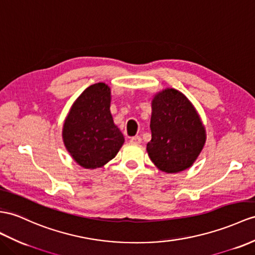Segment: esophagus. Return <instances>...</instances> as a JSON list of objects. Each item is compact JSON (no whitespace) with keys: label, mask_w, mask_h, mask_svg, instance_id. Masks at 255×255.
<instances>
[{"label":"esophagus","mask_w":255,"mask_h":255,"mask_svg":"<svg viewBox=\"0 0 255 255\" xmlns=\"http://www.w3.org/2000/svg\"><path fill=\"white\" fill-rule=\"evenodd\" d=\"M129 141H131L132 144H140L141 138H140V136H134V137H131Z\"/></svg>","instance_id":"obj_1"}]
</instances>
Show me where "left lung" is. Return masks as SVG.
Returning <instances> with one entry per match:
<instances>
[{
  "mask_svg": "<svg viewBox=\"0 0 255 255\" xmlns=\"http://www.w3.org/2000/svg\"><path fill=\"white\" fill-rule=\"evenodd\" d=\"M150 129L148 156L165 173L189 169L207 140L206 128L195 106L175 89L167 88L153 95Z\"/></svg>",
  "mask_w": 255,
  "mask_h": 255,
  "instance_id": "1",
  "label": "left lung"
}]
</instances>
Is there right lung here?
I'll list each match as a JSON object with an SVG mask.
<instances>
[{"instance_id":"right-lung-1","label":"right lung","mask_w":255,"mask_h":255,"mask_svg":"<svg viewBox=\"0 0 255 255\" xmlns=\"http://www.w3.org/2000/svg\"><path fill=\"white\" fill-rule=\"evenodd\" d=\"M110 103L109 86L95 83L76 99L65 119V147L84 169L104 166L117 156L124 142V136L111 116Z\"/></svg>"}]
</instances>
